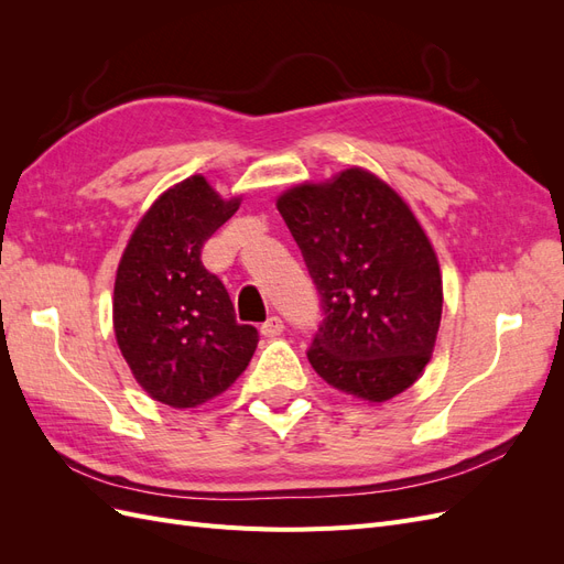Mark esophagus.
Wrapping results in <instances>:
<instances>
[{"instance_id":"esophagus-1","label":"esophagus","mask_w":564,"mask_h":564,"mask_svg":"<svg viewBox=\"0 0 564 564\" xmlns=\"http://www.w3.org/2000/svg\"><path fill=\"white\" fill-rule=\"evenodd\" d=\"M284 332V322L280 317H268L263 324H261V334L265 338H278L280 334Z\"/></svg>"}]
</instances>
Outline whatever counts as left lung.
Here are the masks:
<instances>
[{
	"label": "left lung",
	"instance_id": "1",
	"mask_svg": "<svg viewBox=\"0 0 564 564\" xmlns=\"http://www.w3.org/2000/svg\"><path fill=\"white\" fill-rule=\"evenodd\" d=\"M278 209L327 313L308 350L317 377L379 404L414 386L442 317L437 253L395 187L362 166L292 185Z\"/></svg>",
	"mask_w": 564,
	"mask_h": 564
}]
</instances>
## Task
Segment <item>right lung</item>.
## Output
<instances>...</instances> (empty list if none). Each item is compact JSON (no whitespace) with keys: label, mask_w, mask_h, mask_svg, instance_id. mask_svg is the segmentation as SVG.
<instances>
[{"label":"right lung","mask_w":564,"mask_h":564,"mask_svg":"<svg viewBox=\"0 0 564 564\" xmlns=\"http://www.w3.org/2000/svg\"><path fill=\"white\" fill-rule=\"evenodd\" d=\"M195 174L150 204L117 265L112 329L135 383L152 400L191 409L226 392L247 369L259 332L202 265V245L240 209Z\"/></svg>","instance_id":"add662e5"}]
</instances>
